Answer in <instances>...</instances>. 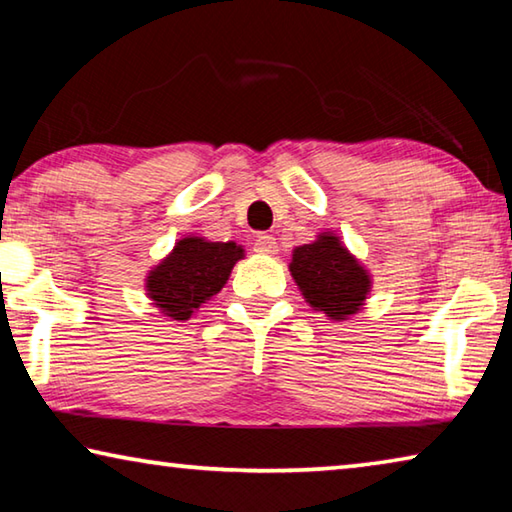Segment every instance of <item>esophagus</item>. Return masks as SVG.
I'll return each mask as SVG.
<instances>
[{"instance_id": "esophagus-1", "label": "esophagus", "mask_w": 512, "mask_h": 512, "mask_svg": "<svg viewBox=\"0 0 512 512\" xmlns=\"http://www.w3.org/2000/svg\"><path fill=\"white\" fill-rule=\"evenodd\" d=\"M255 250L262 255H275L277 253V241L273 235H259L255 239Z\"/></svg>"}]
</instances>
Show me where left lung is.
Segmentation results:
<instances>
[{
	"label": "left lung",
	"instance_id": "obj_1",
	"mask_svg": "<svg viewBox=\"0 0 512 512\" xmlns=\"http://www.w3.org/2000/svg\"><path fill=\"white\" fill-rule=\"evenodd\" d=\"M289 271L309 307L329 320L359 314L372 287L366 268L334 232H320L311 244L293 248Z\"/></svg>",
	"mask_w": 512,
	"mask_h": 512
}]
</instances>
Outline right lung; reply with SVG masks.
<instances>
[{
  "instance_id": "obj_1",
  "label": "right lung",
  "mask_w": 512,
  "mask_h": 512,
  "mask_svg": "<svg viewBox=\"0 0 512 512\" xmlns=\"http://www.w3.org/2000/svg\"><path fill=\"white\" fill-rule=\"evenodd\" d=\"M244 248L235 241L183 237L146 275V296L171 320H189L228 282Z\"/></svg>"
}]
</instances>
